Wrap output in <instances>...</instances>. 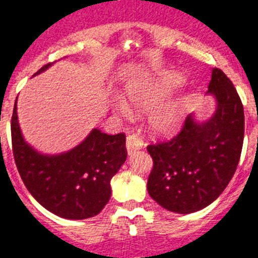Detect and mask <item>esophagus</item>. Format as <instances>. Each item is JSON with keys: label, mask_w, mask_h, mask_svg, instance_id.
Returning <instances> with one entry per match:
<instances>
[{"label": "esophagus", "mask_w": 258, "mask_h": 258, "mask_svg": "<svg viewBox=\"0 0 258 258\" xmlns=\"http://www.w3.org/2000/svg\"><path fill=\"white\" fill-rule=\"evenodd\" d=\"M143 142L138 138L136 135L131 134V135L127 136V140H125V148H127V152L131 155V153L139 151V149L143 148Z\"/></svg>", "instance_id": "obj_1"}]
</instances>
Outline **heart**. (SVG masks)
<instances>
[{
  "mask_svg": "<svg viewBox=\"0 0 258 258\" xmlns=\"http://www.w3.org/2000/svg\"><path fill=\"white\" fill-rule=\"evenodd\" d=\"M182 79L176 73H166L156 79L134 82L127 86L130 102L138 109H152L148 112V124L152 131L159 134L173 133L181 123V107L178 102H161L173 89L181 84ZM114 107L122 115L128 116L131 107L122 97L114 98Z\"/></svg>",
  "mask_w": 258,
  "mask_h": 258,
  "instance_id": "b5f03b06",
  "label": "heart"
}]
</instances>
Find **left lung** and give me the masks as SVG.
Returning <instances> with one entry per match:
<instances>
[{
	"mask_svg": "<svg viewBox=\"0 0 258 258\" xmlns=\"http://www.w3.org/2000/svg\"><path fill=\"white\" fill-rule=\"evenodd\" d=\"M206 96L215 101L209 118L190 112L174 139L147 148L153 159L149 196L172 213L191 214L211 205L239 164L244 140L241 99L218 68L213 69Z\"/></svg>",
	"mask_w": 258,
	"mask_h": 258,
	"instance_id": "obj_1",
	"label": "left lung"
}]
</instances>
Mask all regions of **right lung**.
<instances>
[{
    "mask_svg": "<svg viewBox=\"0 0 258 258\" xmlns=\"http://www.w3.org/2000/svg\"><path fill=\"white\" fill-rule=\"evenodd\" d=\"M51 66L47 64L34 76ZM17 99L12 118L13 153L31 196L49 213L64 219L82 220L101 213L111 197L110 181L127 159L125 136L107 135L93 128L69 151L43 153L26 142L19 125Z\"/></svg>",
    "mask_w": 258,
    "mask_h": 258,
    "instance_id": "obj_1",
    "label": "right lung"
}]
</instances>
